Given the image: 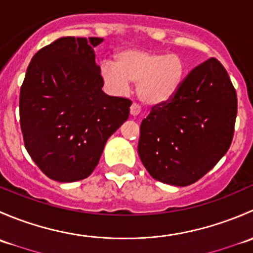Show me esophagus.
<instances>
[{
    "instance_id": "esophagus-1",
    "label": "esophagus",
    "mask_w": 253,
    "mask_h": 253,
    "mask_svg": "<svg viewBox=\"0 0 253 253\" xmlns=\"http://www.w3.org/2000/svg\"><path fill=\"white\" fill-rule=\"evenodd\" d=\"M139 112H141V106L138 105V104L133 103L131 105V115L132 116H137V115H139Z\"/></svg>"
}]
</instances>
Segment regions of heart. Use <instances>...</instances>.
<instances>
[{"label": "heart", "instance_id": "heart-1", "mask_svg": "<svg viewBox=\"0 0 253 253\" xmlns=\"http://www.w3.org/2000/svg\"><path fill=\"white\" fill-rule=\"evenodd\" d=\"M186 76V66L176 53L148 50H125L116 63L105 61L100 78L112 95H124L129 83H137V95L148 105H160L174 99Z\"/></svg>", "mask_w": 253, "mask_h": 253}]
</instances>
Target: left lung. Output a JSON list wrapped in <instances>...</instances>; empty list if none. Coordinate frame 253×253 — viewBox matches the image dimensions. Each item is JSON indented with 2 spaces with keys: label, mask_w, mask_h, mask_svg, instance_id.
Instances as JSON below:
<instances>
[{
  "label": "left lung",
  "mask_w": 253,
  "mask_h": 253,
  "mask_svg": "<svg viewBox=\"0 0 253 253\" xmlns=\"http://www.w3.org/2000/svg\"><path fill=\"white\" fill-rule=\"evenodd\" d=\"M237 112L228 72L211 57L193 68L174 99L155 105L141 124L138 154L160 182L188 186L230 148Z\"/></svg>",
  "instance_id": "1"
}]
</instances>
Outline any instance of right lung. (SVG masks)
Listing matches in <instances>:
<instances>
[{
  "mask_svg": "<svg viewBox=\"0 0 253 253\" xmlns=\"http://www.w3.org/2000/svg\"><path fill=\"white\" fill-rule=\"evenodd\" d=\"M101 38L65 37L40 48L20 88L25 149L51 180H83L109 137L128 119L132 101L101 90L94 47Z\"/></svg>",
  "mask_w": 253,
  "mask_h": 253,
  "instance_id": "1",
  "label": "right lung"
}]
</instances>
